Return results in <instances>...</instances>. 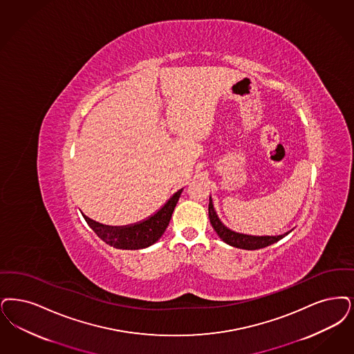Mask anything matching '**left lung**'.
Returning <instances> with one entry per match:
<instances>
[{
  "label": "left lung",
  "instance_id": "8db88e82",
  "mask_svg": "<svg viewBox=\"0 0 354 354\" xmlns=\"http://www.w3.org/2000/svg\"><path fill=\"white\" fill-rule=\"evenodd\" d=\"M208 213H209V221L212 224L213 229L216 230V233L218 234V237L224 242H227V245L234 246V248H240L245 250H255V249H261V248H266L269 245H272L279 240H282L284 236H287L290 232L281 234V236H250V234H243L234 232L232 229L225 227L221 220L218 218L217 213L213 208L212 198H209V205H208Z\"/></svg>",
  "mask_w": 354,
  "mask_h": 354
}]
</instances>
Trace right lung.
I'll use <instances>...</instances> for the list:
<instances>
[{
  "instance_id": "right-lung-1",
  "label": "right lung",
  "mask_w": 354,
  "mask_h": 354,
  "mask_svg": "<svg viewBox=\"0 0 354 354\" xmlns=\"http://www.w3.org/2000/svg\"><path fill=\"white\" fill-rule=\"evenodd\" d=\"M183 192V188L175 192L167 203L153 216L137 224H131L127 227H109L96 223L86 217L84 213L83 217L86 224L93 229V232L99 236L101 240L115 249L125 250H137L147 248L162 237L166 227H169L171 216L176 207V203Z\"/></svg>"
}]
</instances>
